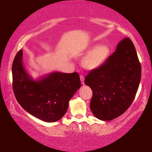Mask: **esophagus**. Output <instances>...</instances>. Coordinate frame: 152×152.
Masks as SVG:
<instances>
[{"label":"esophagus","mask_w":152,"mask_h":152,"mask_svg":"<svg viewBox=\"0 0 152 152\" xmlns=\"http://www.w3.org/2000/svg\"><path fill=\"white\" fill-rule=\"evenodd\" d=\"M80 81H81L82 84L84 85V77L83 75H80Z\"/></svg>","instance_id":"1"}]
</instances>
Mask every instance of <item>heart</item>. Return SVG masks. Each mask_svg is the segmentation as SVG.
I'll list each match as a JSON object with an SVG mask.
<instances>
[{
	"mask_svg": "<svg viewBox=\"0 0 152 152\" xmlns=\"http://www.w3.org/2000/svg\"><path fill=\"white\" fill-rule=\"evenodd\" d=\"M87 54L82 59V66L89 70H93L102 66L108 58L110 49L107 45L94 44L87 50Z\"/></svg>",
	"mask_w": 152,
	"mask_h": 152,
	"instance_id": "1",
	"label": "heart"
}]
</instances>
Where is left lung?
<instances>
[{
    "mask_svg": "<svg viewBox=\"0 0 152 152\" xmlns=\"http://www.w3.org/2000/svg\"><path fill=\"white\" fill-rule=\"evenodd\" d=\"M141 77L134 45L129 38H125L103 65L85 78V84L93 91L90 108L94 115L103 121L121 115L134 100Z\"/></svg>",
    "mask_w": 152,
    "mask_h": 152,
    "instance_id": "obj_1",
    "label": "left lung"
}]
</instances>
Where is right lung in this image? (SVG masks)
<instances>
[{
    "label": "right lung",
    "mask_w": 152,
    "mask_h": 152,
    "mask_svg": "<svg viewBox=\"0 0 152 152\" xmlns=\"http://www.w3.org/2000/svg\"><path fill=\"white\" fill-rule=\"evenodd\" d=\"M22 59L23 50H20L12 65V89L18 102L41 121H59L66 113L69 101L81 86L79 74L54 72L34 80Z\"/></svg>",
    "instance_id": "add662e5"
}]
</instances>
